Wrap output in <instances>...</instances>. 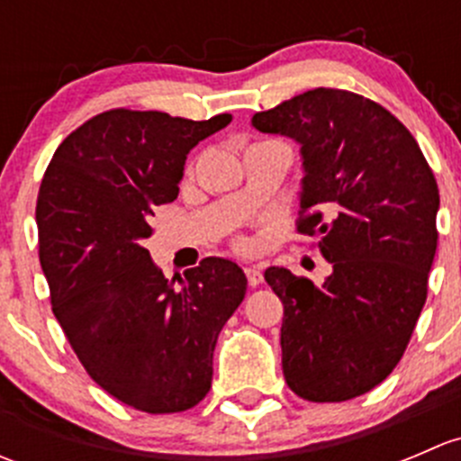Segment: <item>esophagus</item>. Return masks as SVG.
Segmentation results:
<instances>
[{"instance_id":"34e87169","label":"esophagus","mask_w":461,"mask_h":461,"mask_svg":"<svg viewBox=\"0 0 461 461\" xmlns=\"http://www.w3.org/2000/svg\"><path fill=\"white\" fill-rule=\"evenodd\" d=\"M245 276H248L249 287H257L263 283V272L258 267H245Z\"/></svg>"}]
</instances>
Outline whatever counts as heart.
I'll use <instances>...</instances> for the list:
<instances>
[{
	"label": "heart",
	"mask_w": 461,
	"mask_h": 461,
	"mask_svg": "<svg viewBox=\"0 0 461 461\" xmlns=\"http://www.w3.org/2000/svg\"><path fill=\"white\" fill-rule=\"evenodd\" d=\"M240 245H245V243H240Z\"/></svg>",
	"instance_id": "heart-1"
}]
</instances>
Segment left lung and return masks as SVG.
I'll list each match as a JSON object with an SVG mask.
<instances>
[{"instance_id":"1","label":"left lung","mask_w":461,"mask_h":461,"mask_svg":"<svg viewBox=\"0 0 461 461\" xmlns=\"http://www.w3.org/2000/svg\"><path fill=\"white\" fill-rule=\"evenodd\" d=\"M301 144L299 234L321 236V287L285 267L265 281L283 301L287 385L308 402H348L394 370L429 294L439 189L412 133L376 102L312 88L252 118Z\"/></svg>"}]
</instances>
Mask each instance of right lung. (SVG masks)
<instances>
[{"label":"right lung","mask_w":461,"mask_h":461,"mask_svg":"<svg viewBox=\"0 0 461 461\" xmlns=\"http://www.w3.org/2000/svg\"><path fill=\"white\" fill-rule=\"evenodd\" d=\"M230 122L104 111L64 138L41 178L35 218L55 319L88 376L136 411L203 402L218 334L245 299L231 260L203 258L174 287L144 248L153 209L178 198L187 153Z\"/></svg>","instance_id":"right-lung-1"}]
</instances>
